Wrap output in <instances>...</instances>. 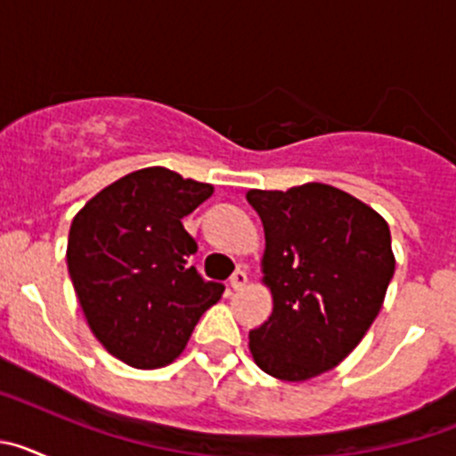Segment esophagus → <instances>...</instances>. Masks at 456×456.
Returning a JSON list of instances; mask_svg holds the SVG:
<instances>
[{
    "mask_svg": "<svg viewBox=\"0 0 456 456\" xmlns=\"http://www.w3.org/2000/svg\"><path fill=\"white\" fill-rule=\"evenodd\" d=\"M247 283H248V276L247 272H241V269H237V272L231 276V288L235 289V292L241 288H247Z\"/></svg>",
    "mask_w": 456,
    "mask_h": 456,
    "instance_id": "34e87169",
    "label": "esophagus"
}]
</instances>
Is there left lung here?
<instances>
[{
  "instance_id": "left-lung-1",
  "label": "left lung",
  "mask_w": 456,
  "mask_h": 456,
  "mask_svg": "<svg viewBox=\"0 0 456 456\" xmlns=\"http://www.w3.org/2000/svg\"><path fill=\"white\" fill-rule=\"evenodd\" d=\"M247 200L263 221V283L273 299L248 349L263 372L308 381L345 361L379 315L395 273L388 224L322 183L251 189Z\"/></svg>"
}]
</instances>
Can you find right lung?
I'll list each match as a JSON object with an SVG mask.
<instances>
[{
  "mask_svg": "<svg viewBox=\"0 0 456 456\" xmlns=\"http://www.w3.org/2000/svg\"><path fill=\"white\" fill-rule=\"evenodd\" d=\"M208 183L164 167L127 173L79 209L68 235V273L93 336L139 370L164 368L224 294L189 256L183 216L212 196Z\"/></svg>",
  "mask_w": 456,
  "mask_h": 456,
  "instance_id": "right-lung-1",
  "label": "right lung"
}]
</instances>
